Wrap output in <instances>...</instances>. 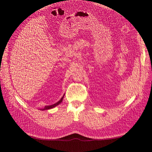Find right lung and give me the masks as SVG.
<instances>
[{
    "label": "right lung",
    "instance_id": "right-lung-1",
    "mask_svg": "<svg viewBox=\"0 0 152 152\" xmlns=\"http://www.w3.org/2000/svg\"><path fill=\"white\" fill-rule=\"evenodd\" d=\"M63 97H64V96H63V97L61 98V99L59 100V101H58V102H57V103H54V104H52V105H49V106H45V108L43 109V110H48V109H50V108H54V107H56V106H57V105H58L59 104H60L61 102H62V101H63Z\"/></svg>",
    "mask_w": 152,
    "mask_h": 152
}]
</instances>
